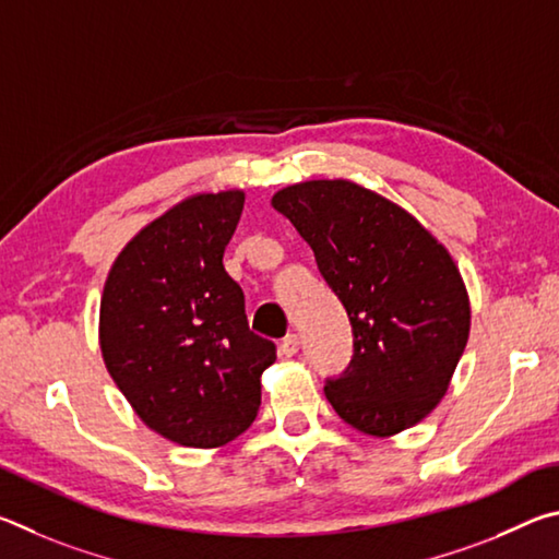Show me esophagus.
Instances as JSON below:
<instances>
[{
    "label": "esophagus",
    "mask_w": 559,
    "mask_h": 559,
    "mask_svg": "<svg viewBox=\"0 0 559 559\" xmlns=\"http://www.w3.org/2000/svg\"><path fill=\"white\" fill-rule=\"evenodd\" d=\"M299 350V336L297 334H287L280 341V356L282 358H292Z\"/></svg>",
    "instance_id": "obj_1"
}]
</instances>
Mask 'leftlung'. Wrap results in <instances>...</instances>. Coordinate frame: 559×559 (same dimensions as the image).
<instances>
[{
  "label": "left lung",
  "mask_w": 559,
  "mask_h": 559,
  "mask_svg": "<svg viewBox=\"0 0 559 559\" xmlns=\"http://www.w3.org/2000/svg\"><path fill=\"white\" fill-rule=\"evenodd\" d=\"M314 250L344 305L354 356L326 400L358 432L390 437L444 397L472 309L452 254L413 215L354 181H305L272 195Z\"/></svg>",
  "instance_id": "obj_1"
}]
</instances>
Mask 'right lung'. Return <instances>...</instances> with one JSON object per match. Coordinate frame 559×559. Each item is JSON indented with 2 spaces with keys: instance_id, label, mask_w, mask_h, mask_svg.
<instances>
[{
  "instance_id": "right-lung-1",
  "label": "right lung",
  "mask_w": 559,
  "mask_h": 559,
  "mask_svg": "<svg viewBox=\"0 0 559 559\" xmlns=\"http://www.w3.org/2000/svg\"><path fill=\"white\" fill-rule=\"evenodd\" d=\"M242 203V191H221L174 205L127 242L103 289L100 348L115 385L146 427L183 447L242 435L277 358L223 267Z\"/></svg>"
}]
</instances>
